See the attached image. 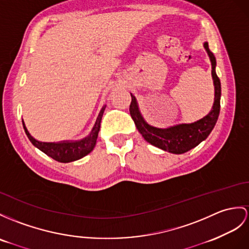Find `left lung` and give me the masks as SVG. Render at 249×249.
<instances>
[{
    "label": "left lung",
    "mask_w": 249,
    "mask_h": 249,
    "mask_svg": "<svg viewBox=\"0 0 249 249\" xmlns=\"http://www.w3.org/2000/svg\"><path fill=\"white\" fill-rule=\"evenodd\" d=\"M204 46L209 54L211 61V74L212 78H213L215 89L213 107H212L211 112L208 115H206L204 118L193 124H181L170 126L168 129L154 128V126L149 125L143 120L141 113H139L135 97L131 94L132 101L130 105V114L137 130L148 142L170 153L181 154L196 147L198 143H201L208 137L212 129L214 128L217 117H219L221 107V81L215 72L216 62L214 54L209 50L207 42L204 44Z\"/></svg>",
    "instance_id": "left-lung-1"
}]
</instances>
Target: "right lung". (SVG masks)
<instances>
[{"instance_id":"obj_1","label":"right lung","mask_w":249,"mask_h":249,"mask_svg":"<svg viewBox=\"0 0 249 249\" xmlns=\"http://www.w3.org/2000/svg\"><path fill=\"white\" fill-rule=\"evenodd\" d=\"M105 108H106V106L101 108L98 117H97L94 128L92 132H90V134L86 138L81 139V141L74 142H64L60 143H54V142H38L29 134L25 124H24V121H22V123H23L24 130H25L27 137L29 138V141L32 142V143L35 145V147H37L39 150L42 151V152L52 157V159L54 160H57L59 162H70V161H74V160L82 159L83 156L88 155L90 151L94 149L97 137H98V132L100 130V123H101L102 115H104V112H105Z\"/></svg>"}]
</instances>
